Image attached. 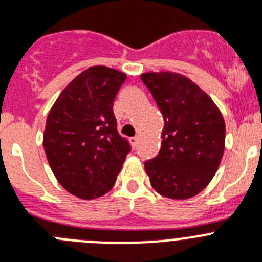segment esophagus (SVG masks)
Wrapping results in <instances>:
<instances>
[{"instance_id": "esophagus-1", "label": "esophagus", "mask_w": 262, "mask_h": 262, "mask_svg": "<svg viewBox=\"0 0 262 262\" xmlns=\"http://www.w3.org/2000/svg\"><path fill=\"white\" fill-rule=\"evenodd\" d=\"M130 144L133 145V148H137V145H138V137H137V136H135V137L130 138Z\"/></svg>"}]
</instances>
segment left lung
<instances>
[{
    "label": "left lung",
    "instance_id": "8db88e82",
    "mask_svg": "<svg viewBox=\"0 0 262 262\" xmlns=\"http://www.w3.org/2000/svg\"><path fill=\"white\" fill-rule=\"evenodd\" d=\"M165 125L161 149L145 161L151 186L173 200L199 194L216 174L225 145V122L212 98L181 74L141 76Z\"/></svg>",
    "mask_w": 262,
    "mask_h": 262
}]
</instances>
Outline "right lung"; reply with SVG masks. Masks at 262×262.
<instances>
[{"label":"right lung","instance_id":"right-lung-1","mask_svg":"<svg viewBox=\"0 0 262 262\" xmlns=\"http://www.w3.org/2000/svg\"><path fill=\"white\" fill-rule=\"evenodd\" d=\"M126 74L93 67L77 76L50 109L43 148L50 168L68 192L83 200L113 188L132 150L118 133L113 102Z\"/></svg>","mask_w":262,"mask_h":262}]
</instances>
